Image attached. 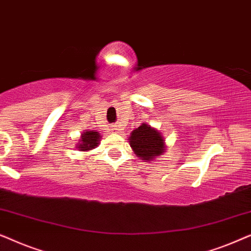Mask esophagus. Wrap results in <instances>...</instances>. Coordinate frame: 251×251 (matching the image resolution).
Returning <instances> with one entry per match:
<instances>
[{
	"label": "esophagus",
	"mask_w": 251,
	"mask_h": 251,
	"mask_svg": "<svg viewBox=\"0 0 251 251\" xmlns=\"http://www.w3.org/2000/svg\"><path fill=\"white\" fill-rule=\"evenodd\" d=\"M113 130H118V129H116V126H114V128H113Z\"/></svg>",
	"instance_id": "1"
}]
</instances>
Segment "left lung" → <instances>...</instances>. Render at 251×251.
Listing matches in <instances>:
<instances>
[{
    "label": "left lung",
    "mask_w": 251,
    "mask_h": 251,
    "mask_svg": "<svg viewBox=\"0 0 251 251\" xmlns=\"http://www.w3.org/2000/svg\"><path fill=\"white\" fill-rule=\"evenodd\" d=\"M130 146L136 155L142 160H153L155 155L163 153L164 140L160 132L151 126L142 125L131 132L129 138Z\"/></svg>",
    "instance_id": "8db88e82"
}]
</instances>
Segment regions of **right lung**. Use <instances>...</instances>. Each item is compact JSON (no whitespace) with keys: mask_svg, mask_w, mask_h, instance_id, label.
<instances>
[{"mask_svg":"<svg viewBox=\"0 0 251 251\" xmlns=\"http://www.w3.org/2000/svg\"><path fill=\"white\" fill-rule=\"evenodd\" d=\"M99 139H100V136H99V133H97V131H84L82 133L81 144L77 146L78 150L90 151L95 149L99 144V142H100Z\"/></svg>","mask_w":251,"mask_h":251,"instance_id":"right-lung-1","label":"right lung"}]
</instances>
